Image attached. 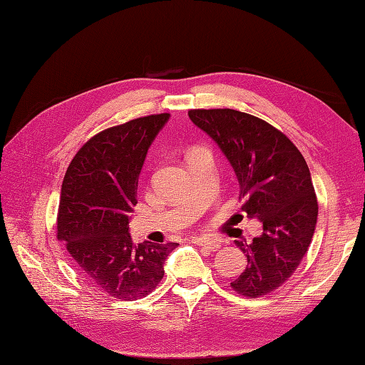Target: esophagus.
<instances>
[{
    "label": "esophagus",
    "mask_w": 365,
    "mask_h": 365,
    "mask_svg": "<svg viewBox=\"0 0 365 365\" xmlns=\"http://www.w3.org/2000/svg\"><path fill=\"white\" fill-rule=\"evenodd\" d=\"M192 243L202 246L208 251H218L221 247V240L210 237H192Z\"/></svg>",
    "instance_id": "obj_1"
}]
</instances>
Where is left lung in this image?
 <instances>
[{
    "label": "left lung",
    "mask_w": 365,
    "mask_h": 365,
    "mask_svg": "<svg viewBox=\"0 0 365 365\" xmlns=\"http://www.w3.org/2000/svg\"><path fill=\"white\" fill-rule=\"evenodd\" d=\"M188 115L226 155L238 178L242 210L263 226L251 243L235 240L247 263L232 289L246 298L274 292L298 268L315 232L319 204L307 163L282 131L255 115L229 108L190 110Z\"/></svg>",
    "instance_id": "8db88e82"
}]
</instances>
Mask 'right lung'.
<instances>
[{"label": "right lung", "instance_id": "1", "mask_svg": "<svg viewBox=\"0 0 365 365\" xmlns=\"http://www.w3.org/2000/svg\"><path fill=\"white\" fill-rule=\"evenodd\" d=\"M169 114L106 128L76 152L64 175L58 240L84 281L123 301L144 298L165 276L177 243L135 245L128 232L147 150Z\"/></svg>", "mask_w": 365, "mask_h": 365}]
</instances>
